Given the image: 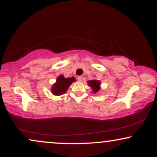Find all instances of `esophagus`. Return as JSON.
Segmentation results:
<instances>
[{
	"mask_svg": "<svg viewBox=\"0 0 157 157\" xmlns=\"http://www.w3.org/2000/svg\"><path fill=\"white\" fill-rule=\"evenodd\" d=\"M77 80L80 81V82H81V81L83 80V77H82V76H78V77H77Z\"/></svg>",
	"mask_w": 157,
	"mask_h": 157,
	"instance_id": "1",
	"label": "esophagus"
}]
</instances>
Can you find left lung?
I'll return each instance as SVG.
<instances>
[{"instance_id":"8db88e82","label":"left lung","mask_w":157,"mask_h":157,"mask_svg":"<svg viewBox=\"0 0 157 157\" xmlns=\"http://www.w3.org/2000/svg\"><path fill=\"white\" fill-rule=\"evenodd\" d=\"M89 85L93 89V91L94 93L97 92L100 90V82L98 80H90L89 81Z\"/></svg>"}]
</instances>
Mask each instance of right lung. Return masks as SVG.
<instances>
[{"label":"right lung","mask_w":157,"mask_h":157,"mask_svg":"<svg viewBox=\"0 0 157 157\" xmlns=\"http://www.w3.org/2000/svg\"><path fill=\"white\" fill-rule=\"evenodd\" d=\"M75 81L74 77L70 78H65L63 75L57 77V82L52 87V91L55 95H61L66 91L69 86Z\"/></svg>","instance_id":"obj_1"}]
</instances>
